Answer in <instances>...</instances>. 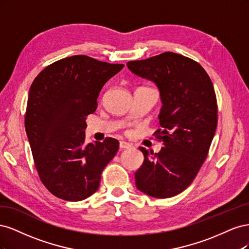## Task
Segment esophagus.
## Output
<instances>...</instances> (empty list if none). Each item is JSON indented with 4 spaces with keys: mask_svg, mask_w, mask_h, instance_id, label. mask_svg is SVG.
<instances>
[{
    "mask_svg": "<svg viewBox=\"0 0 249 249\" xmlns=\"http://www.w3.org/2000/svg\"><path fill=\"white\" fill-rule=\"evenodd\" d=\"M132 145L130 144V143H127L125 141H120L119 142V147L122 149H124V148H130Z\"/></svg>",
    "mask_w": 249,
    "mask_h": 249,
    "instance_id": "esophagus-1",
    "label": "esophagus"
}]
</instances>
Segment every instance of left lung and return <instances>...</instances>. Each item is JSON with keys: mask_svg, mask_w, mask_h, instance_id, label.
<instances>
[{"mask_svg": "<svg viewBox=\"0 0 249 249\" xmlns=\"http://www.w3.org/2000/svg\"><path fill=\"white\" fill-rule=\"evenodd\" d=\"M126 65L156 83L163 103L155 135L164 146L158 154L139 147L144 161L135 183L149 196L172 197L193 182L208 156L218 119L213 83L199 63L172 52Z\"/></svg>", "mask_w": 249, "mask_h": 249, "instance_id": "obj_1", "label": "left lung"}]
</instances>
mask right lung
Masks as SVG:
<instances>
[{
    "mask_svg": "<svg viewBox=\"0 0 249 249\" xmlns=\"http://www.w3.org/2000/svg\"><path fill=\"white\" fill-rule=\"evenodd\" d=\"M124 66L67 57L47 66L30 87L26 133L40 180L55 196L79 201L99 189L119 142L108 137L86 144L85 120L96 110L105 83Z\"/></svg>",
    "mask_w": 249,
    "mask_h": 249,
    "instance_id": "1",
    "label": "right lung"
}]
</instances>
